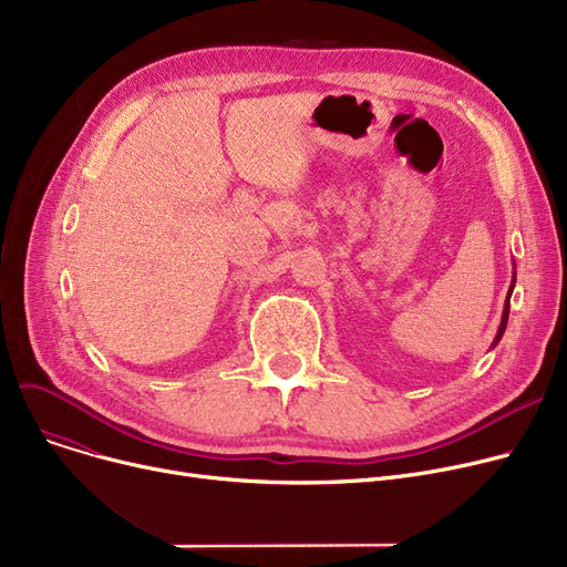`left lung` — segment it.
Listing matches in <instances>:
<instances>
[{
	"label": "left lung",
	"instance_id": "8db88e82",
	"mask_svg": "<svg viewBox=\"0 0 567 567\" xmlns=\"http://www.w3.org/2000/svg\"><path fill=\"white\" fill-rule=\"evenodd\" d=\"M515 282H517V271H513V282H511V289H508V296H505L503 315H501V323H498V331H496V338H494L492 347H496V344H498V340H501V338H503V333H505V326H508V315H511V296H513Z\"/></svg>",
	"mask_w": 567,
	"mask_h": 567
}]
</instances>
